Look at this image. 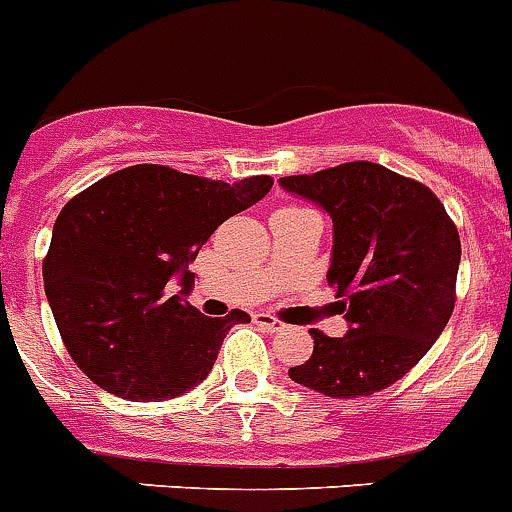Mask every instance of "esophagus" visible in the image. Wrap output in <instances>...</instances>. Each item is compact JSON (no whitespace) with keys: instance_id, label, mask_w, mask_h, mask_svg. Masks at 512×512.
Masks as SVG:
<instances>
[{"instance_id":"obj_1","label":"esophagus","mask_w":512,"mask_h":512,"mask_svg":"<svg viewBox=\"0 0 512 512\" xmlns=\"http://www.w3.org/2000/svg\"><path fill=\"white\" fill-rule=\"evenodd\" d=\"M253 321L259 323V326H264V329H269V331H287V323L277 321V318L269 316V313H256V316H253Z\"/></svg>"}]
</instances>
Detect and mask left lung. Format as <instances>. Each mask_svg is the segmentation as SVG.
<instances>
[{
	"mask_svg": "<svg viewBox=\"0 0 512 512\" xmlns=\"http://www.w3.org/2000/svg\"><path fill=\"white\" fill-rule=\"evenodd\" d=\"M279 186L329 212L326 272L347 334L310 329L313 355L290 368L300 386L334 399L383 391L427 355L456 305L461 238L425 183L357 160Z\"/></svg>",
	"mask_w": 512,
	"mask_h": 512,
	"instance_id": "left-lung-1",
	"label": "left lung"
}]
</instances>
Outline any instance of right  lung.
Masks as SVG:
<instances>
[{"label":"right lung","mask_w":512,"mask_h":512,"mask_svg":"<svg viewBox=\"0 0 512 512\" xmlns=\"http://www.w3.org/2000/svg\"><path fill=\"white\" fill-rule=\"evenodd\" d=\"M272 183L131 165L64 204L43 287L64 347L95 386L129 401H163L207 378L227 331L251 316L207 318L189 305V264L227 217L264 199ZM173 281L182 287L176 296Z\"/></svg>","instance_id":"1"}]
</instances>
